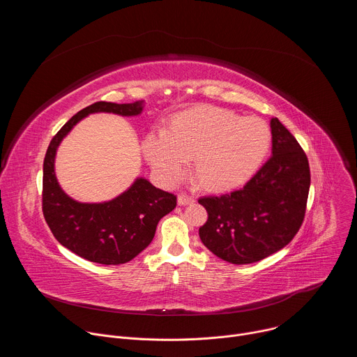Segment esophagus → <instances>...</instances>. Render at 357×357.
I'll list each match as a JSON object with an SVG mask.
<instances>
[{
  "mask_svg": "<svg viewBox=\"0 0 357 357\" xmlns=\"http://www.w3.org/2000/svg\"><path fill=\"white\" fill-rule=\"evenodd\" d=\"M193 197L192 196H188V195H185V193H181L179 196H178V205L179 206H186V205H189V203H193Z\"/></svg>",
  "mask_w": 357,
  "mask_h": 357,
  "instance_id": "1",
  "label": "esophagus"
}]
</instances>
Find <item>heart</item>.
<instances>
[{
    "mask_svg": "<svg viewBox=\"0 0 357 357\" xmlns=\"http://www.w3.org/2000/svg\"><path fill=\"white\" fill-rule=\"evenodd\" d=\"M270 144V127L259 117L196 107L178 114L169 130L152 128L142 141V151L165 185L178 182L193 157V172L203 186L230 189L259 169Z\"/></svg>",
    "mask_w": 357,
    "mask_h": 357,
    "instance_id": "obj_1",
    "label": "heart"
}]
</instances>
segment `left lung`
<instances>
[{
	"label": "left lung",
	"instance_id": "left-lung-1",
	"mask_svg": "<svg viewBox=\"0 0 357 357\" xmlns=\"http://www.w3.org/2000/svg\"><path fill=\"white\" fill-rule=\"evenodd\" d=\"M273 157L241 189L200 197L208 220L199 237L231 264L257 263L284 248L298 233L311 185L308 158L295 137L271 119Z\"/></svg>",
	"mask_w": 357,
	"mask_h": 357
}]
</instances>
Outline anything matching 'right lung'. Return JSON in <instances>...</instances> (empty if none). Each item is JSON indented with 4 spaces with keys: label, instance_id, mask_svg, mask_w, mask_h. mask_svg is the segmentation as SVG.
Masks as SVG:
<instances>
[{
    "label": "right lung",
    "instance_id": "add662e5",
    "mask_svg": "<svg viewBox=\"0 0 357 357\" xmlns=\"http://www.w3.org/2000/svg\"><path fill=\"white\" fill-rule=\"evenodd\" d=\"M144 101L97 103L75 114L50 141L43 161L42 211L55 238L79 257L105 266L124 264L137 257L155 236L158 222L176 206V196L137 178L117 197L101 203H82L68 196L55 174V157L62 139L86 116L113 113L138 116Z\"/></svg>",
    "mask_w": 357,
    "mask_h": 357
}]
</instances>
